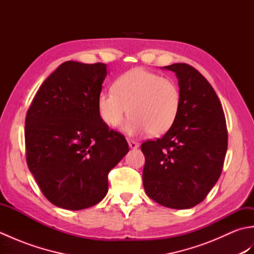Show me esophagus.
Returning a JSON list of instances; mask_svg holds the SVG:
<instances>
[{"label": "esophagus", "mask_w": 254, "mask_h": 254, "mask_svg": "<svg viewBox=\"0 0 254 254\" xmlns=\"http://www.w3.org/2000/svg\"><path fill=\"white\" fill-rule=\"evenodd\" d=\"M138 143L137 142H135V141H132V139H130V141H128V146H130L131 148H133V149H135V148H137L138 147Z\"/></svg>", "instance_id": "1"}]
</instances>
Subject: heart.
<instances>
[{"instance_id": "heart-1", "label": "heart", "mask_w": 254, "mask_h": 254, "mask_svg": "<svg viewBox=\"0 0 254 254\" xmlns=\"http://www.w3.org/2000/svg\"><path fill=\"white\" fill-rule=\"evenodd\" d=\"M182 96L175 79L142 67L121 74L112 85V91H102L97 107L108 127L120 126L127 115L124 127L128 134L148 132L158 136L174 127L181 109Z\"/></svg>"}]
</instances>
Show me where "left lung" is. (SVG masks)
Listing matches in <instances>:
<instances>
[{"instance_id":"1","label":"left lung","mask_w":254,"mask_h":254,"mask_svg":"<svg viewBox=\"0 0 254 254\" xmlns=\"http://www.w3.org/2000/svg\"><path fill=\"white\" fill-rule=\"evenodd\" d=\"M165 68L179 79L181 109L163 137L142 143L143 185L155 202L185 209L201 203L217 182L228 132L223 106L208 80L186 63Z\"/></svg>"}]
</instances>
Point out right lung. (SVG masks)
I'll return each mask as SVG.
<instances>
[{"mask_svg": "<svg viewBox=\"0 0 254 254\" xmlns=\"http://www.w3.org/2000/svg\"><path fill=\"white\" fill-rule=\"evenodd\" d=\"M104 63H62L32 99L25 120L26 161L56 206H93L108 191V174L128 152L122 133L101 120L97 98Z\"/></svg>", "mask_w": 254, "mask_h": 254, "instance_id": "right-lung-1", "label": "right lung"}]
</instances>
